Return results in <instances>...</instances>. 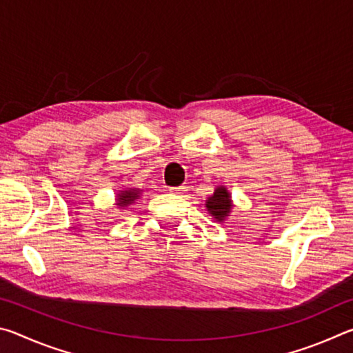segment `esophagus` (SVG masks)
Masks as SVG:
<instances>
[{"instance_id":"esophagus-1","label":"esophagus","mask_w":353,"mask_h":353,"mask_svg":"<svg viewBox=\"0 0 353 353\" xmlns=\"http://www.w3.org/2000/svg\"><path fill=\"white\" fill-rule=\"evenodd\" d=\"M170 191H171L172 194H185L188 191V187H187V185H181V187L170 188Z\"/></svg>"}]
</instances>
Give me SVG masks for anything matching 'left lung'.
<instances>
[{
	"label": "left lung",
	"mask_w": 353,
	"mask_h": 353,
	"mask_svg": "<svg viewBox=\"0 0 353 353\" xmlns=\"http://www.w3.org/2000/svg\"><path fill=\"white\" fill-rule=\"evenodd\" d=\"M207 212L212 214V216L223 223V221L229 216V213L232 210V199H230V193L227 191L225 187H218L214 190V193L207 199L205 202Z\"/></svg>",
	"instance_id": "left-lung-1"
}]
</instances>
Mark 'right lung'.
I'll return each mask as SVG.
<instances>
[{
  "label": "right lung",
  "mask_w": 353,
  "mask_h": 353,
  "mask_svg": "<svg viewBox=\"0 0 353 353\" xmlns=\"http://www.w3.org/2000/svg\"><path fill=\"white\" fill-rule=\"evenodd\" d=\"M140 193H141V190H139V188H129V190L119 191V193L117 194V204L115 205H118L119 208L129 207L134 201L140 198Z\"/></svg>",
  "instance_id": "obj_1"
}]
</instances>
